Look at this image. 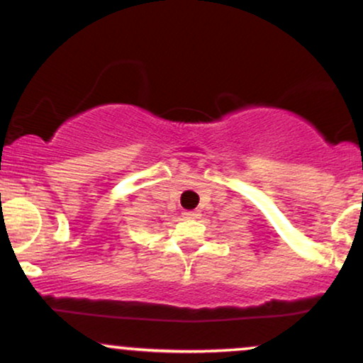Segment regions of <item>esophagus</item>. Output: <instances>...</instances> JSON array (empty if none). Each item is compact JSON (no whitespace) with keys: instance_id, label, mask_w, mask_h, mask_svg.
Returning a JSON list of instances; mask_svg holds the SVG:
<instances>
[{"instance_id":"obj_1","label":"esophagus","mask_w":363,"mask_h":363,"mask_svg":"<svg viewBox=\"0 0 363 363\" xmlns=\"http://www.w3.org/2000/svg\"><path fill=\"white\" fill-rule=\"evenodd\" d=\"M198 216H199V213L196 210H187L182 213V218L184 220H194V218H198Z\"/></svg>"}]
</instances>
